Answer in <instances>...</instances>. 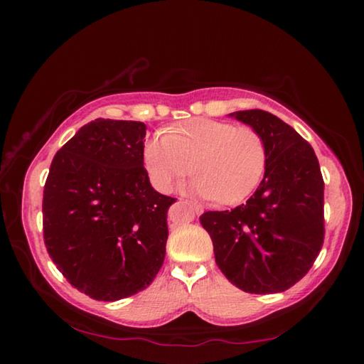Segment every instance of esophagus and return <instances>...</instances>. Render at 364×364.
I'll use <instances>...</instances> for the list:
<instances>
[{"mask_svg": "<svg viewBox=\"0 0 364 364\" xmlns=\"http://www.w3.org/2000/svg\"><path fill=\"white\" fill-rule=\"evenodd\" d=\"M188 204L193 207V210L197 213V215H200L202 212H204V207H202L199 202H194V200H188Z\"/></svg>", "mask_w": 364, "mask_h": 364, "instance_id": "34e87169", "label": "esophagus"}]
</instances>
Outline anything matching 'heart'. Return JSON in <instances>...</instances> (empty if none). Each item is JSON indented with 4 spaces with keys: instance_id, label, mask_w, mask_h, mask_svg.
<instances>
[{
    "instance_id": "obj_1",
    "label": "heart",
    "mask_w": 364,
    "mask_h": 364,
    "mask_svg": "<svg viewBox=\"0 0 364 364\" xmlns=\"http://www.w3.org/2000/svg\"><path fill=\"white\" fill-rule=\"evenodd\" d=\"M267 157L264 139L254 128L212 119L154 133L143 149L146 171L159 189L168 191L193 168L191 189L218 204L247 199L262 181Z\"/></svg>"
}]
</instances>
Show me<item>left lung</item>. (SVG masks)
Segmentation results:
<instances>
[{"instance_id":"left-lung-1","label":"left lung","mask_w":364,"mask_h":364,"mask_svg":"<svg viewBox=\"0 0 364 364\" xmlns=\"http://www.w3.org/2000/svg\"><path fill=\"white\" fill-rule=\"evenodd\" d=\"M230 117L262 134L267 168L254 196L232 210L205 212L215 262L249 294L284 292L315 263L324 241V181L313 147L278 117L260 109Z\"/></svg>"}]
</instances>
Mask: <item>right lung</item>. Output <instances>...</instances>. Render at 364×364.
<instances>
[{"label": "right lung", "instance_id": "1", "mask_svg": "<svg viewBox=\"0 0 364 364\" xmlns=\"http://www.w3.org/2000/svg\"><path fill=\"white\" fill-rule=\"evenodd\" d=\"M146 125L96 119L53 159L43 191V236L64 278L114 301L151 284L162 267L167 210L144 168Z\"/></svg>", "mask_w": 364, "mask_h": 364}]
</instances>
